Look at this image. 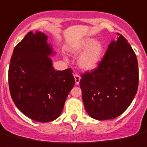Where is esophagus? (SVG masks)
Returning <instances> with one entry per match:
<instances>
[{"label": "esophagus", "instance_id": "34e87169", "mask_svg": "<svg viewBox=\"0 0 147 147\" xmlns=\"http://www.w3.org/2000/svg\"><path fill=\"white\" fill-rule=\"evenodd\" d=\"M74 76L75 82H76V85H79L80 82V80H81V77H80L78 74H74Z\"/></svg>", "mask_w": 147, "mask_h": 147}]
</instances>
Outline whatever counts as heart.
<instances>
[{
    "label": "heart",
    "instance_id": "b5f03b06",
    "mask_svg": "<svg viewBox=\"0 0 147 147\" xmlns=\"http://www.w3.org/2000/svg\"><path fill=\"white\" fill-rule=\"evenodd\" d=\"M71 53L79 56L77 64L81 70L91 71L98 67L102 53L103 45L94 38L87 37L82 39L71 48Z\"/></svg>",
    "mask_w": 147,
    "mask_h": 147
}]
</instances>
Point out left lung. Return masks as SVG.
<instances>
[{"mask_svg": "<svg viewBox=\"0 0 147 147\" xmlns=\"http://www.w3.org/2000/svg\"><path fill=\"white\" fill-rule=\"evenodd\" d=\"M117 35L98 67L82 74L80 82L86 112L98 120L120 116L132 102L138 87L136 55L127 40Z\"/></svg>", "mask_w": 147, "mask_h": 147, "instance_id": "obj_1", "label": "left lung"}]
</instances>
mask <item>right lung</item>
<instances>
[{"label": "right lung", "instance_id": "1", "mask_svg": "<svg viewBox=\"0 0 147 147\" xmlns=\"http://www.w3.org/2000/svg\"><path fill=\"white\" fill-rule=\"evenodd\" d=\"M43 32H28L16 45L9 67L14 103L29 118L46 123L56 120L75 84L72 70L56 71L50 57L56 52Z\"/></svg>", "mask_w": 147, "mask_h": 147}]
</instances>
